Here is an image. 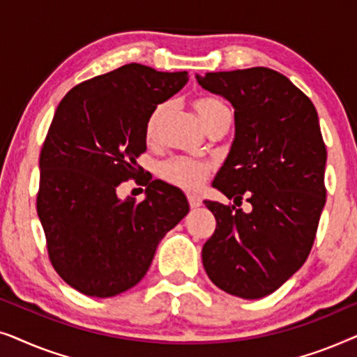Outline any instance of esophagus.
I'll return each instance as SVG.
<instances>
[{"label":"esophagus","mask_w":357,"mask_h":357,"mask_svg":"<svg viewBox=\"0 0 357 357\" xmlns=\"http://www.w3.org/2000/svg\"><path fill=\"white\" fill-rule=\"evenodd\" d=\"M188 203H190V206L192 208H198V206H202V198L198 197V195H188Z\"/></svg>","instance_id":"obj_1"}]
</instances>
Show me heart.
Here are the masks:
<instances>
[{"label": "heart", "instance_id": "b5f03b06", "mask_svg": "<svg viewBox=\"0 0 357 357\" xmlns=\"http://www.w3.org/2000/svg\"><path fill=\"white\" fill-rule=\"evenodd\" d=\"M167 109L169 104H159L151 112L148 120H146V138H148V141H154L158 138L160 123H162ZM195 109L198 110L208 130L222 123V121L232 120L231 109L224 102L213 99V97H199V99L195 100ZM159 174L165 182L172 183L175 187L183 190H198L203 187V183L206 182L209 174H211V165L204 162V160L175 158L160 165Z\"/></svg>", "mask_w": 357, "mask_h": 357}]
</instances>
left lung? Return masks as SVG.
Segmentation results:
<instances>
[{"mask_svg": "<svg viewBox=\"0 0 357 357\" xmlns=\"http://www.w3.org/2000/svg\"><path fill=\"white\" fill-rule=\"evenodd\" d=\"M199 84L234 105L236 139L204 202L216 229L202 257L209 280L242 299L284 284L309 257L326 202V146L312 100L270 68L206 73Z\"/></svg>", "mask_w": 357, "mask_h": 357, "instance_id": "left-lung-1", "label": "left lung"}]
</instances>
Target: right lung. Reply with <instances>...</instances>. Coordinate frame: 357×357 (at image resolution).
<instances>
[{
	"mask_svg": "<svg viewBox=\"0 0 357 357\" xmlns=\"http://www.w3.org/2000/svg\"><path fill=\"white\" fill-rule=\"evenodd\" d=\"M187 81V71L130 63L79 82L56 107L40 151L37 213L53 268L82 294L112 297L138 284L187 216L185 195L136 162L151 112ZM131 178L146 185L143 202L116 197Z\"/></svg>",
	"mask_w": 357,
	"mask_h": 357,
	"instance_id": "right-lung-1",
	"label": "right lung"
}]
</instances>
